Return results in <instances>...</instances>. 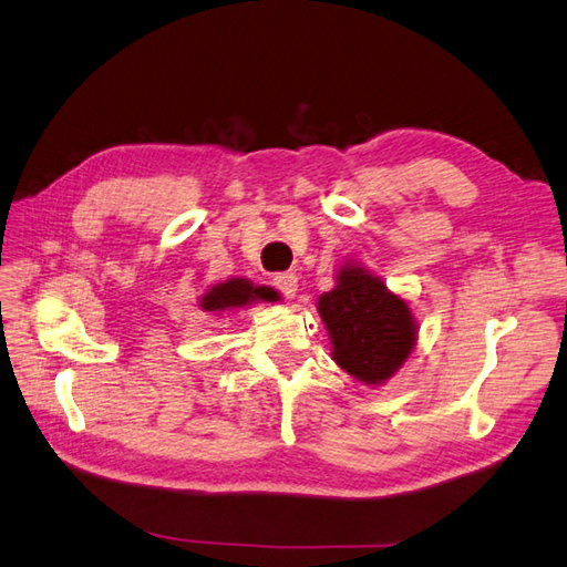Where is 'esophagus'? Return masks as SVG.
Masks as SVG:
<instances>
[{
  "instance_id": "1",
  "label": "esophagus",
  "mask_w": 567,
  "mask_h": 567,
  "mask_svg": "<svg viewBox=\"0 0 567 567\" xmlns=\"http://www.w3.org/2000/svg\"><path fill=\"white\" fill-rule=\"evenodd\" d=\"M274 286H277L286 298H296V293H298V277H296L293 271L277 274V277H274Z\"/></svg>"
}]
</instances>
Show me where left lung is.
I'll use <instances>...</instances> for the list:
<instances>
[{
  "instance_id": "obj_1",
  "label": "left lung",
  "mask_w": 567,
  "mask_h": 567,
  "mask_svg": "<svg viewBox=\"0 0 567 567\" xmlns=\"http://www.w3.org/2000/svg\"><path fill=\"white\" fill-rule=\"evenodd\" d=\"M317 310L333 362L369 388L390 381L416 348L419 323L409 302L354 260L338 267L336 286L319 296Z\"/></svg>"
}]
</instances>
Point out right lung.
<instances>
[{
	"mask_svg": "<svg viewBox=\"0 0 567 567\" xmlns=\"http://www.w3.org/2000/svg\"><path fill=\"white\" fill-rule=\"evenodd\" d=\"M274 300H277V290L274 288L255 286L248 279L231 277L227 281L208 286V290L198 298V307L203 312L221 317V315H234L255 302H274Z\"/></svg>",
	"mask_w": 567,
	"mask_h": 567,
	"instance_id": "1",
	"label": "right lung"
}]
</instances>
